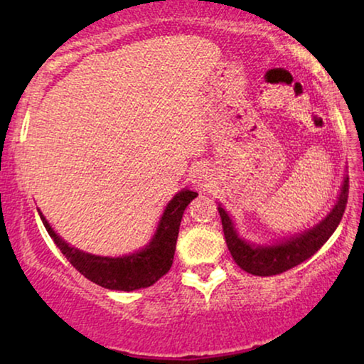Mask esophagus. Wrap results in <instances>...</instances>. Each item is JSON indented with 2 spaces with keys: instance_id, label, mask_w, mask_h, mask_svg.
Masks as SVG:
<instances>
[{
  "instance_id": "obj_1",
  "label": "esophagus",
  "mask_w": 364,
  "mask_h": 364,
  "mask_svg": "<svg viewBox=\"0 0 364 364\" xmlns=\"http://www.w3.org/2000/svg\"><path fill=\"white\" fill-rule=\"evenodd\" d=\"M208 172L207 168H200V171H197L196 177H193V183H196V187L198 188H203L208 186Z\"/></svg>"
}]
</instances>
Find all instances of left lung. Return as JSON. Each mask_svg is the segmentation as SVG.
<instances>
[{
  "label": "left lung",
  "mask_w": 364,
  "mask_h": 364,
  "mask_svg": "<svg viewBox=\"0 0 364 364\" xmlns=\"http://www.w3.org/2000/svg\"><path fill=\"white\" fill-rule=\"evenodd\" d=\"M348 191H350V178L345 176L340 188V196H338L335 205L326 213L325 218H321L316 225H313L305 232L283 238V240L270 243V245L252 243L240 237L232 217L222 207V203H218L223 235H225V242L228 250L232 253V258L242 270L257 277L278 275V273L300 265L301 262L308 260L313 253L320 250L323 243L333 235V232L340 225L346 208Z\"/></svg>",
  "instance_id": "8db88e82"
}]
</instances>
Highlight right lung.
<instances>
[{"label":"right lung","instance_id":"1","mask_svg":"<svg viewBox=\"0 0 364 364\" xmlns=\"http://www.w3.org/2000/svg\"><path fill=\"white\" fill-rule=\"evenodd\" d=\"M197 196V192L188 191V188L177 192L164 208L151 242L141 250L122 257L92 255V253L69 245L53 230L39 208L38 213L49 237L81 275L107 290L134 291L154 285L159 278L171 270L183 210Z\"/></svg>","mask_w":364,"mask_h":364}]
</instances>
